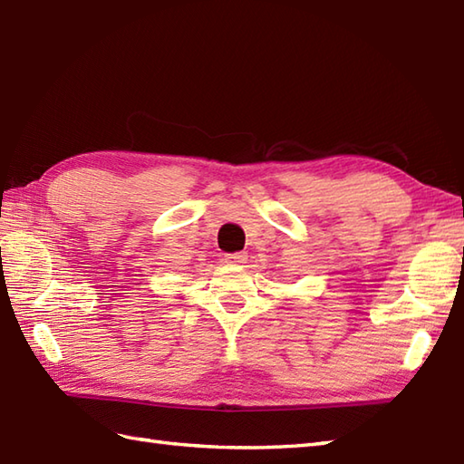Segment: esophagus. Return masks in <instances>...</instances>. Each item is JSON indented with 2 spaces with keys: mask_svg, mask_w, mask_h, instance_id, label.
Returning a JSON list of instances; mask_svg holds the SVG:
<instances>
[{
  "mask_svg": "<svg viewBox=\"0 0 464 464\" xmlns=\"http://www.w3.org/2000/svg\"><path fill=\"white\" fill-rule=\"evenodd\" d=\"M245 261H246V255L245 253H229V255H225V263H229V265H241Z\"/></svg>",
  "mask_w": 464,
  "mask_h": 464,
  "instance_id": "1",
  "label": "esophagus"
}]
</instances>
